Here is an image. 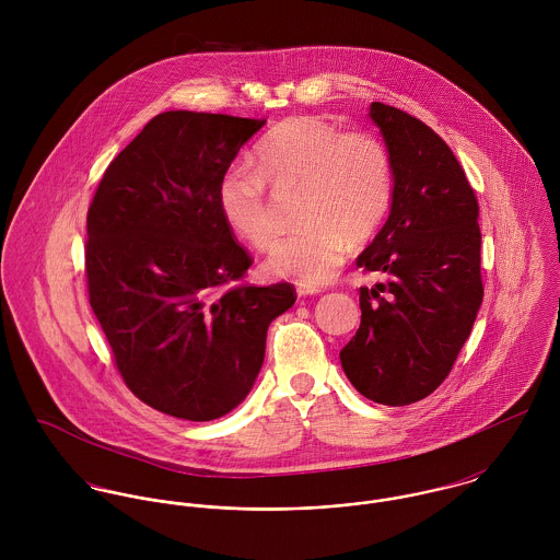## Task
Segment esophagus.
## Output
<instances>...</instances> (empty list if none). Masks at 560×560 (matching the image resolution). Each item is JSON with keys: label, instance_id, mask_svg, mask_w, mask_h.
I'll return each mask as SVG.
<instances>
[{"label": "esophagus", "instance_id": "34e87169", "mask_svg": "<svg viewBox=\"0 0 560 560\" xmlns=\"http://www.w3.org/2000/svg\"><path fill=\"white\" fill-rule=\"evenodd\" d=\"M319 287H308V284H298V295L308 298V295H319Z\"/></svg>", "mask_w": 560, "mask_h": 560}]
</instances>
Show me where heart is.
<instances>
[{
  "instance_id": "b5f03b06",
  "label": "heart",
  "mask_w": 560,
  "mask_h": 560,
  "mask_svg": "<svg viewBox=\"0 0 560 560\" xmlns=\"http://www.w3.org/2000/svg\"><path fill=\"white\" fill-rule=\"evenodd\" d=\"M254 170H229L218 185L226 224L256 249H269L278 218L265 182L280 194L300 191L298 235L267 258V271L300 284L331 280L347 245L371 240L395 196V161L369 131H342L320 116H291L260 140Z\"/></svg>"
}]
</instances>
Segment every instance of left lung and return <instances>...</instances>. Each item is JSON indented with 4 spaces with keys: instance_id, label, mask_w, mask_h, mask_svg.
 Masks as SVG:
<instances>
[{
    "instance_id": "left-lung-1",
    "label": "left lung",
    "mask_w": 560,
    "mask_h": 560,
    "mask_svg": "<svg viewBox=\"0 0 560 560\" xmlns=\"http://www.w3.org/2000/svg\"><path fill=\"white\" fill-rule=\"evenodd\" d=\"M395 161L388 222L355 265L386 280L360 289L362 320L340 364L382 405L429 397L451 373L482 302L479 202L462 163L422 120L371 105Z\"/></svg>"
}]
</instances>
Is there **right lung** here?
<instances>
[{"instance_id":"right-lung-1","label":"right lung","mask_w":560,"mask_h":560,"mask_svg":"<svg viewBox=\"0 0 560 560\" xmlns=\"http://www.w3.org/2000/svg\"><path fill=\"white\" fill-rule=\"evenodd\" d=\"M265 120L163 112L107 165L88 207V300L127 388L205 422L247 397L267 327L298 295L241 282L249 252L218 205L220 178Z\"/></svg>"}]
</instances>
